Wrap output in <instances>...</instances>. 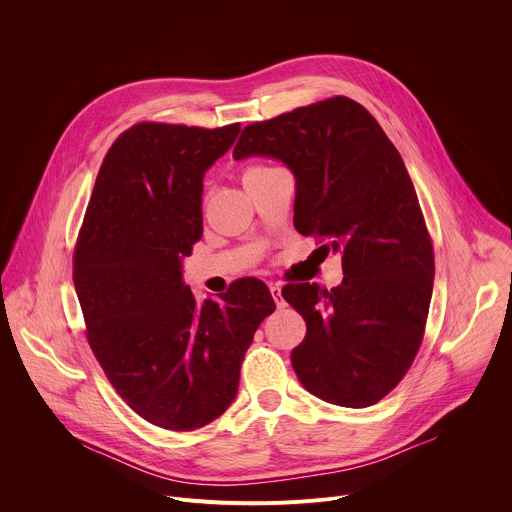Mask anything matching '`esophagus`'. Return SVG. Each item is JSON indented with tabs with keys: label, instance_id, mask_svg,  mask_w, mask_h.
I'll return each instance as SVG.
<instances>
[{
	"label": "esophagus",
	"instance_id": "esophagus-1",
	"mask_svg": "<svg viewBox=\"0 0 512 512\" xmlns=\"http://www.w3.org/2000/svg\"><path fill=\"white\" fill-rule=\"evenodd\" d=\"M269 291H271V296H273V300H275V306L281 310V308H285V300H283V294H281V287L277 285V283H271L269 285Z\"/></svg>",
	"mask_w": 512,
	"mask_h": 512
}]
</instances>
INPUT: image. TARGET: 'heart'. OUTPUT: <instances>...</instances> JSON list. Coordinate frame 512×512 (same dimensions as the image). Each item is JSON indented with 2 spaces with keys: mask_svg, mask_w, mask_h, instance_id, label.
<instances>
[{
  "mask_svg": "<svg viewBox=\"0 0 512 512\" xmlns=\"http://www.w3.org/2000/svg\"><path fill=\"white\" fill-rule=\"evenodd\" d=\"M261 170H265V168H261V166H253V168H249V170L245 172V178H247V176H251V174H257V172H261Z\"/></svg>",
  "mask_w": 512,
  "mask_h": 512,
  "instance_id": "heart-1",
  "label": "heart"
}]
</instances>
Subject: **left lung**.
Instances as JSON below:
<instances>
[{"label":"left lung","mask_w":512,"mask_h":512,"mask_svg":"<svg viewBox=\"0 0 512 512\" xmlns=\"http://www.w3.org/2000/svg\"><path fill=\"white\" fill-rule=\"evenodd\" d=\"M235 160L271 158L296 178L294 225L330 241L344 279L287 285L306 320L291 367L306 391L369 407L405 377L433 289V249L409 172L377 119L348 97L247 125Z\"/></svg>","instance_id":"8db88e82"}]
</instances>
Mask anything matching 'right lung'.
<instances>
[{
	"label": "right lung",
	"mask_w": 512,
	"mask_h": 512,
	"mask_svg": "<svg viewBox=\"0 0 512 512\" xmlns=\"http://www.w3.org/2000/svg\"><path fill=\"white\" fill-rule=\"evenodd\" d=\"M239 131L137 123L121 133L75 249L72 279L97 360L137 415L170 431L198 429L231 407L243 356L275 310L255 277L200 304L182 279L202 237L204 174Z\"/></svg>",
	"instance_id": "right-lung-1"
}]
</instances>
